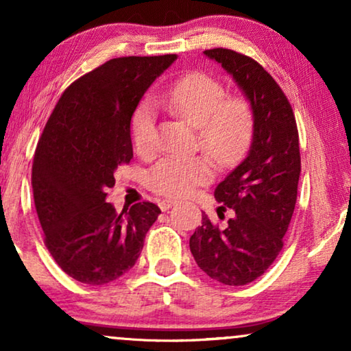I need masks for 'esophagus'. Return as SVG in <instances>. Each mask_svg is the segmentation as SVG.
Here are the masks:
<instances>
[{"label": "esophagus", "mask_w": 351, "mask_h": 351, "mask_svg": "<svg viewBox=\"0 0 351 351\" xmlns=\"http://www.w3.org/2000/svg\"><path fill=\"white\" fill-rule=\"evenodd\" d=\"M174 204H176L174 199H162V201H160L161 210H167L169 208H172V206H174Z\"/></svg>", "instance_id": "esophagus-1"}]
</instances>
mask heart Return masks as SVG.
<instances>
[{"mask_svg": "<svg viewBox=\"0 0 351 351\" xmlns=\"http://www.w3.org/2000/svg\"><path fill=\"white\" fill-rule=\"evenodd\" d=\"M155 99L172 114L193 124L196 147L209 152L217 166L238 165L251 148L256 131L251 100L241 94L227 95L225 86L214 76L193 71L158 90ZM131 136L138 155L150 156L155 152L156 112L150 99H143L134 110ZM208 156L162 158L148 172L147 186L167 198L189 196L213 179L214 162Z\"/></svg>", "mask_w": 351, "mask_h": 351, "instance_id": "1", "label": "heart"}]
</instances>
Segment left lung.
<instances>
[{
  "label": "left lung",
  "instance_id": "8db88e82",
  "mask_svg": "<svg viewBox=\"0 0 351 351\" xmlns=\"http://www.w3.org/2000/svg\"><path fill=\"white\" fill-rule=\"evenodd\" d=\"M204 54L227 70L251 100L256 131L251 150L215 189L225 227L203 214L190 251L206 275L227 286H244L268 270L285 244L300 177L299 131L280 84L251 57L215 47Z\"/></svg>",
  "mask_w": 351,
  "mask_h": 351
}]
</instances>
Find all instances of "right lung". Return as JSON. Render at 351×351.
I'll list each match as a JSON object with an SVG mask.
<instances>
[{
    "label": "right lung",
    "mask_w": 351,
    "mask_h": 351,
    "mask_svg": "<svg viewBox=\"0 0 351 351\" xmlns=\"http://www.w3.org/2000/svg\"><path fill=\"white\" fill-rule=\"evenodd\" d=\"M176 54L118 57L73 81L38 141L33 199L47 251L73 280H118L136 265L161 209L150 201L123 209L107 203L113 172L132 158L131 118L142 95Z\"/></svg>",
    "instance_id": "right-lung-1"
}]
</instances>
